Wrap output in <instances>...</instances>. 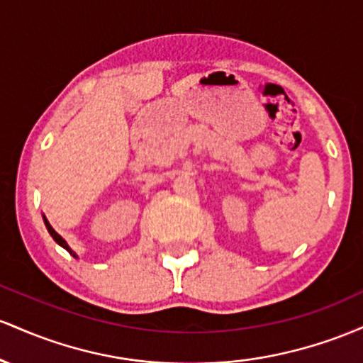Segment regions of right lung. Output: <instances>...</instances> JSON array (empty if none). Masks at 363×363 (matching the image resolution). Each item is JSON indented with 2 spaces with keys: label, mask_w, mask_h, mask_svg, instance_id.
Instances as JSON below:
<instances>
[{
  "label": "right lung",
  "mask_w": 363,
  "mask_h": 363,
  "mask_svg": "<svg viewBox=\"0 0 363 363\" xmlns=\"http://www.w3.org/2000/svg\"><path fill=\"white\" fill-rule=\"evenodd\" d=\"M44 223H46V228H48V231H50V235L52 236V238H55V242H56V243H58V245H61V247H63V248H67V250H68V252H70V254L73 255V257H77V255H75V252H73V250H72V248H70V247H68V243H67V242H65V240H63V238H61V236H60L58 233H56V231H55V230H52V226L50 225V221H48V219H46V218H44Z\"/></svg>",
  "instance_id": "obj_1"
}]
</instances>
